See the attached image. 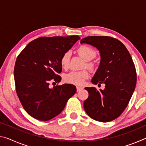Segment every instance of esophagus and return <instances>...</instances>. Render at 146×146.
I'll return each instance as SVG.
<instances>
[{
	"instance_id": "esophagus-1",
	"label": "esophagus",
	"mask_w": 146,
	"mask_h": 146,
	"mask_svg": "<svg viewBox=\"0 0 146 146\" xmlns=\"http://www.w3.org/2000/svg\"><path fill=\"white\" fill-rule=\"evenodd\" d=\"M82 90H83L82 87H79V86H77V87H76V91H77V92H78V91H80Z\"/></svg>"
}]
</instances>
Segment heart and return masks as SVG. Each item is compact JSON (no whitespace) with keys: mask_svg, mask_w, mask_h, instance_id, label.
I'll return each instance as SVG.
<instances>
[{"mask_svg":"<svg viewBox=\"0 0 146 146\" xmlns=\"http://www.w3.org/2000/svg\"><path fill=\"white\" fill-rule=\"evenodd\" d=\"M76 51L81 57L86 61L84 68H88L91 70H94L96 68L95 64L90 62L97 56V51L88 45H81L76 49ZM70 53L69 51L64 53L61 56L60 63L62 68L67 69L70 64ZM90 76V73L87 70L73 71L70 73L66 74L64 79L66 82L71 84L81 86L83 85L85 80Z\"/></svg>","mask_w":146,"mask_h":146,"instance_id":"heart-1","label":"heart"}]
</instances>
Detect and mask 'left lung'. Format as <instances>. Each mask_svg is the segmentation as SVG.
I'll use <instances>...</instances> for the list:
<instances>
[{"label":"left lung","instance_id":"left-lung-1","mask_svg":"<svg viewBox=\"0 0 146 146\" xmlns=\"http://www.w3.org/2000/svg\"><path fill=\"white\" fill-rule=\"evenodd\" d=\"M80 43L99 50L100 64L91 82L105 84L104 90L85 88L89 96L84 102V108L93 119L110 122L122 114L134 92L137 84L134 62L125 46L111 36H90L81 39Z\"/></svg>","mask_w":146,"mask_h":146}]
</instances>
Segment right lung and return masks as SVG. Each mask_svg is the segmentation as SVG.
Masks as SVG:
<instances>
[{
    "mask_svg": "<svg viewBox=\"0 0 146 146\" xmlns=\"http://www.w3.org/2000/svg\"><path fill=\"white\" fill-rule=\"evenodd\" d=\"M80 38L78 35L36 38L17 56L14 68L16 92L26 111L35 119L47 121L55 117L76 93L72 84L52 89L49 85L50 81L60 82L61 56Z\"/></svg>",
    "mask_w": 146,
    "mask_h": 146,
    "instance_id": "1",
    "label": "right lung"
}]
</instances>
